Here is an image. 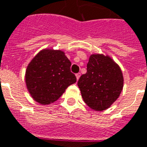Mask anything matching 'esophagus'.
Wrapping results in <instances>:
<instances>
[{
	"label": "esophagus",
	"instance_id": "esophagus-1",
	"mask_svg": "<svg viewBox=\"0 0 147 147\" xmlns=\"http://www.w3.org/2000/svg\"><path fill=\"white\" fill-rule=\"evenodd\" d=\"M80 76H81V74H80V73H77V74H76V78H77V80H78V78H79Z\"/></svg>",
	"mask_w": 147,
	"mask_h": 147
}]
</instances>
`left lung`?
I'll return each mask as SVG.
<instances>
[{"mask_svg": "<svg viewBox=\"0 0 147 147\" xmlns=\"http://www.w3.org/2000/svg\"><path fill=\"white\" fill-rule=\"evenodd\" d=\"M120 67L109 55L92 54L87 64V72L78 81L82 97L89 108L102 111L119 98L123 88Z\"/></svg>", "mask_w": 147, "mask_h": 147, "instance_id": "1", "label": "left lung"}]
</instances>
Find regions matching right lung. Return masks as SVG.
<instances>
[{"label": "right lung", "mask_w": 147, "mask_h": 147, "mask_svg": "<svg viewBox=\"0 0 147 147\" xmlns=\"http://www.w3.org/2000/svg\"><path fill=\"white\" fill-rule=\"evenodd\" d=\"M71 61L61 50L42 49L31 59L25 71L29 93L37 102L49 105L65 92L76 77L70 70Z\"/></svg>", "instance_id": "1"}]
</instances>
